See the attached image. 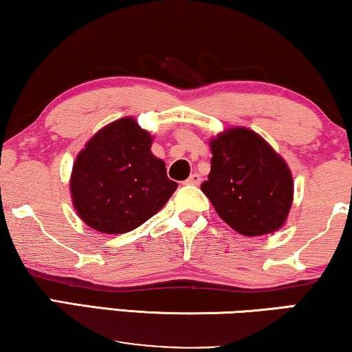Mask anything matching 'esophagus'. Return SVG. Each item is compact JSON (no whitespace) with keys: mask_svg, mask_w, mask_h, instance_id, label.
<instances>
[{"mask_svg":"<svg viewBox=\"0 0 352 352\" xmlns=\"http://www.w3.org/2000/svg\"><path fill=\"white\" fill-rule=\"evenodd\" d=\"M185 183H186V185H199V183H201V177L197 175V174H191L190 178H188V180H186Z\"/></svg>","mask_w":352,"mask_h":352,"instance_id":"1","label":"esophagus"}]
</instances>
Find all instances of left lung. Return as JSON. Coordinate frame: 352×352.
<instances>
[{"mask_svg":"<svg viewBox=\"0 0 352 352\" xmlns=\"http://www.w3.org/2000/svg\"><path fill=\"white\" fill-rule=\"evenodd\" d=\"M209 178L201 190L217 214L244 236H261L284 225L294 182L284 160L249 129H230L210 142Z\"/></svg>","mask_w":352,"mask_h":352,"instance_id":"8db88e82","label":"left lung"}]
</instances>
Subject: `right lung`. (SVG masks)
<instances>
[{
  "label": "right lung",
  "instance_id": "1",
  "mask_svg": "<svg viewBox=\"0 0 352 352\" xmlns=\"http://www.w3.org/2000/svg\"><path fill=\"white\" fill-rule=\"evenodd\" d=\"M150 146V133L132 118L111 122L89 140L70 182L84 223L105 234H124L161 210L178 183L167 177L164 161Z\"/></svg>",
  "mask_w": 352,
  "mask_h": 352
}]
</instances>
